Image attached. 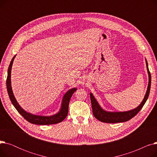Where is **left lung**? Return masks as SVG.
<instances>
[{
    "mask_svg": "<svg viewBox=\"0 0 157 157\" xmlns=\"http://www.w3.org/2000/svg\"><path fill=\"white\" fill-rule=\"evenodd\" d=\"M146 67L149 76V82H148V86L147 88V91L146 95L143 98V101L141 103L137 108L125 112H108L105 111L102 109L101 107L98 104L97 101L94 97L92 93L90 94V99H91V104L92 107V111L94 116L98 120L102 122L108 123H120V122H125L128 121L131 118L134 117L142 109L145 102H146L148 97H149L150 88H151V74L148 69V65L147 60H146Z\"/></svg>",
    "mask_w": 157,
    "mask_h": 157,
    "instance_id": "obj_1",
    "label": "left lung"
}]
</instances>
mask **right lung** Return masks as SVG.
I'll list each match as a JSON object with an SVG mask.
<instances>
[{"instance_id": "1", "label": "right lung", "mask_w": 157, "mask_h": 157, "mask_svg": "<svg viewBox=\"0 0 157 157\" xmlns=\"http://www.w3.org/2000/svg\"><path fill=\"white\" fill-rule=\"evenodd\" d=\"M15 56L13 58V59L11 60V63L10 64L9 68H8L7 77L6 80L7 93H8V95H9V97L10 98V100L13 105L14 106V108L27 121H28L29 122L33 123V124L52 125V124H56V123H59L62 121L66 118V117L67 116L68 110H69V104L70 99L72 94L76 91L77 89L76 88H74L69 90L67 92H66V94L64 95L63 97L61 109L59 113L55 114V115H52V116H50V117L37 116V115H34L31 113H27V111L23 110L21 108L20 105L18 104V103L16 100V98L12 91L11 83V72L12 65H13V60L14 59Z\"/></svg>"}]
</instances>
